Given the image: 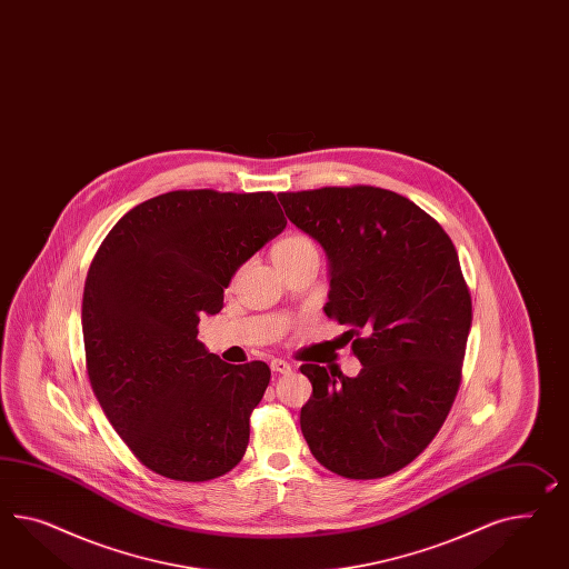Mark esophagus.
<instances>
[{
	"label": "esophagus",
	"instance_id": "obj_1",
	"mask_svg": "<svg viewBox=\"0 0 569 569\" xmlns=\"http://www.w3.org/2000/svg\"><path fill=\"white\" fill-rule=\"evenodd\" d=\"M271 370L281 372V375H288V372H292V365L286 362V360H281V358H273V360H271Z\"/></svg>",
	"mask_w": 569,
	"mask_h": 569
}]
</instances>
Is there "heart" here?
Instances as JSON below:
<instances>
[{"label":"heart","instance_id":"heart-1","mask_svg":"<svg viewBox=\"0 0 569 569\" xmlns=\"http://www.w3.org/2000/svg\"><path fill=\"white\" fill-rule=\"evenodd\" d=\"M271 254H273L277 267L286 269V267H292L296 262L319 259V248L307 233L292 231V233H286L283 238L277 240L273 248H271Z\"/></svg>","mask_w":569,"mask_h":569}]
</instances>
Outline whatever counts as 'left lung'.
Wrapping results in <instances>:
<instances>
[{
    "mask_svg": "<svg viewBox=\"0 0 569 569\" xmlns=\"http://www.w3.org/2000/svg\"><path fill=\"white\" fill-rule=\"evenodd\" d=\"M331 267L325 312L346 325L362 370L302 365L312 396L300 427L339 477H389L443 427L461 383L472 298L456 246L412 200L375 186L277 194Z\"/></svg>",
    "mask_w": 569,
    "mask_h": 569,
    "instance_id": "left-lung-1",
    "label": "left lung"
}]
</instances>
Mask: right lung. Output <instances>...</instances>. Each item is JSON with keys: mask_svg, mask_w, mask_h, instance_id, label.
<instances>
[{"mask_svg": "<svg viewBox=\"0 0 569 569\" xmlns=\"http://www.w3.org/2000/svg\"><path fill=\"white\" fill-rule=\"evenodd\" d=\"M273 192L173 190L144 200L111 228L82 293L92 393L140 463L202 482L242 460L250 415L271 379L209 353L200 312L223 307L242 262L286 228Z\"/></svg>", "mask_w": 569, "mask_h": 569, "instance_id": "add662e5", "label": "right lung"}]
</instances>
